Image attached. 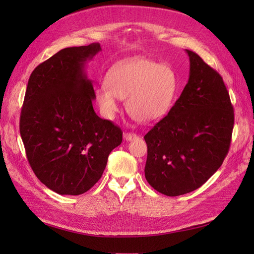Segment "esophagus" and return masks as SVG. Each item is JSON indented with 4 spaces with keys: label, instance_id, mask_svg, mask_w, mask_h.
Listing matches in <instances>:
<instances>
[{
    "label": "esophagus",
    "instance_id": "esophagus-1",
    "mask_svg": "<svg viewBox=\"0 0 254 254\" xmlns=\"http://www.w3.org/2000/svg\"><path fill=\"white\" fill-rule=\"evenodd\" d=\"M123 138H124V141L131 142V141H134V139H136L137 135H136V134H134V133L127 132V133L123 134Z\"/></svg>",
    "mask_w": 254,
    "mask_h": 254
}]
</instances>
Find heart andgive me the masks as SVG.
<instances>
[{
    "instance_id": "obj_1",
    "label": "heart",
    "mask_w": 254,
    "mask_h": 254,
    "mask_svg": "<svg viewBox=\"0 0 254 254\" xmlns=\"http://www.w3.org/2000/svg\"><path fill=\"white\" fill-rule=\"evenodd\" d=\"M177 88V75L169 64L133 57L108 69L105 85L96 90L95 99L107 119L118 112L119 99L127 98V110L133 119L153 123L170 111Z\"/></svg>"
}]
</instances>
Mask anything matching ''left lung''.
Instances as JSON below:
<instances>
[{
  "instance_id": "8db88e82",
  "label": "left lung",
  "mask_w": 254,
  "mask_h": 254,
  "mask_svg": "<svg viewBox=\"0 0 254 254\" xmlns=\"http://www.w3.org/2000/svg\"><path fill=\"white\" fill-rule=\"evenodd\" d=\"M190 73L168 115L144 136L145 178L156 191L178 196L203 186L228 153L234 108L222 76L186 50Z\"/></svg>"
}]
</instances>
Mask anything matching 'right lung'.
Wrapping results in <instances>:
<instances>
[{"instance_id": "right-lung-1", "label": "right lung", "mask_w": 254, "mask_h": 254, "mask_svg": "<svg viewBox=\"0 0 254 254\" xmlns=\"http://www.w3.org/2000/svg\"><path fill=\"white\" fill-rule=\"evenodd\" d=\"M100 51L98 42L62 49L32 71L27 85L19 122L27 158L38 179L61 195L94 187L122 142L121 128L93 108L86 64Z\"/></svg>"}]
</instances>
